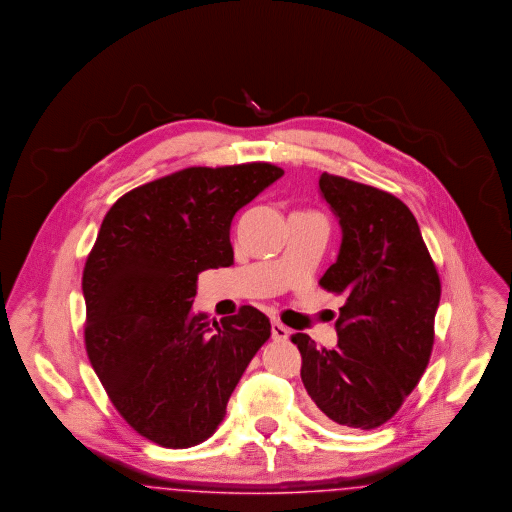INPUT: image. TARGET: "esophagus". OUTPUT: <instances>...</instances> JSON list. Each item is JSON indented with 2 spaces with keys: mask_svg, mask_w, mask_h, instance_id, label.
I'll return each mask as SVG.
<instances>
[{
  "mask_svg": "<svg viewBox=\"0 0 512 512\" xmlns=\"http://www.w3.org/2000/svg\"><path fill=\"white\" fill-rule=\"evenodd\" d=\"M270 331H272V339H276V341H286L287 337H289V329L282 322H278V320L270 322Z\"/></svg>",
  "mask_w": 512,
  "mask_h": 512,
  "instance_id": "1",
  "label": "esophagus"
}]
</instances>
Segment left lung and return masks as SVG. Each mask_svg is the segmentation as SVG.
<instances>
[{"label": "left lung", "mask_w": 512, "mask_h": 512, "mask_svg": "<svg viewBox=\"0 0 512 512\" xmlns=\"http://www.w3.org/2000/svg\"><path fill=\"white\" fill-rule=\"evenodd\" d=\"M320 192L343 242L320 286L345 295L337 347L291 335L308 396L333 425L371 430L387 423L429 366L440 278L409 211L385 190L322 173Z\"/></svg>", "instance_id": "obj_1"}]
</instances>
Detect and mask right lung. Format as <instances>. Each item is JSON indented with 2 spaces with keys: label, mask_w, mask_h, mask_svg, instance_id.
Masks as SVG:
<instances>
[{
  "label": "right lung",
  "mask_w": 512,
  "mask_h": 512,
  "mask_svg": "<svg viewBox=\"0 0 512 512\" xmlns=\"http://www.w3.org/2000/svg\"><path fill=\"white\" fill-rule=\"evenodd\" d=\"M265 162L188 167L123 194L83 268L85 350L123 419L164 448H192L270 337L261 310L194 314L198 274L230 266L234 215L278 181Z\"/></svg>",
  "instance_id": "right-lung-1"
}]
</instances>
